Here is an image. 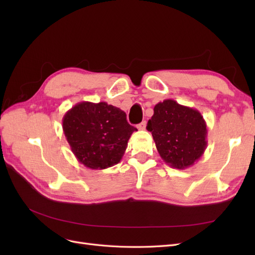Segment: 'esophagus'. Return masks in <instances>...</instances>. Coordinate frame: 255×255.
Returning a JSON list of instances; mask_svg holds the SVG:
<instances>
[{
    "mask_svg": "<svg viewBox=\"0 0 255 255\" xmlns=\"http://www.w3.org/2000/svg\"><path fill=\"white\" fill-rule=\"evenodd\" d=\"M145 127H146V121H142L141 123H139V125L137 126L138 129H145Z\"/></svg>",
    "mask_w": 255,
    "mask_h": 255,
    "instance_id": "1",
    "label": "esophagus"
}]
</instances>
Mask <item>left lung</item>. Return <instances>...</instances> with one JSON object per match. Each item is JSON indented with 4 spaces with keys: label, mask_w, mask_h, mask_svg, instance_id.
I'll return each mask as SVG.
<instances>
[{
    "label": "left lung",
    "mask_w": 255,
    "mask_h": 255,
    "mask_svg": "<svg viewBox=\"0 0 255 255\" xmlns=\"http://www.w3.org/2000/svg\"><path fill=\"white\" fill-rule=\"evenodd\" d=\"M160 157L175 169L192 166L207 145V128L199 111L167 99L154 106L146 125Z\"/></svg>",
    "instance_id": "1"
}]
</instances>
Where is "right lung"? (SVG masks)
<instances>
[{
    "label": "right lung",
    "mask_w": 255,
    "mask_h": 255,
    "mask_svg": "<svg viewBox=\"0 0 255 255\" xmlns=\"http://www.w3.org/2000/svg\"><path fill=\"white\" fill-rule=\"evenodd\" d=\"M63 130L81 164L90 169H106L121 160L137 128L128 125L127 114L118 107L84 101L65 114Z\"/></svg>",
    "instance_id": "1"
}]
</instances>
